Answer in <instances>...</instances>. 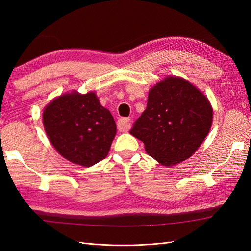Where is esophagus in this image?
I'll use <instances>...</instances> for the list:
<instances>
[{
  "label": "esophagus",
  "instance_id": "obj_1",
  "mask_svg": "<svg viewBox=\"0 0 251 251\" xmlns=\"http://www.w3.org/2000/svg\"><path fill=\"white\" fill-rule=\"evenodd\" d=\"M130 118H119L117 121V127L120 132H126L131 128Z\"/></svg>",
  "mask_w": 251,
  "mask_h": 251
}]
</instances>
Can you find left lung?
Here are the masks:
<instances>
[{
	"label": "left lung",
	"mask_w": 251,
	"mask_h": 251,
	"mask_svg": "<svg viewBox=\"0 0 251 251\" xmlns=\"http://www.w3.org/2000/svg\"><path fill=\"white\" fill-rule=\"evenodd\" d=\"M212 116L208 98L198 88L182 77L166 76L150 89L147 109L130 133L157 162L173 166L199 149Z\"/></svg>",
	"instance_id": "left-lung-1"
}]
</instances>
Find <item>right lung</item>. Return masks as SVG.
<instances>
[{
  "mask_svg": "<svg viewBox=\"0 0 251 251\" xmlns=\"http://www.w3.org/2000/svg\"><path fill=\"white\" fill-rule=\"evenodd\" d=\"M45 132L67 160L92 166L107 157L116 124L95 92H67L51 100L43 112Z\"/></svg>",
  "mask_w": 251,
  "mask_h": 251,
  "instance_id": "obj_1",
  "label": "right lung"
}]
</instances>
